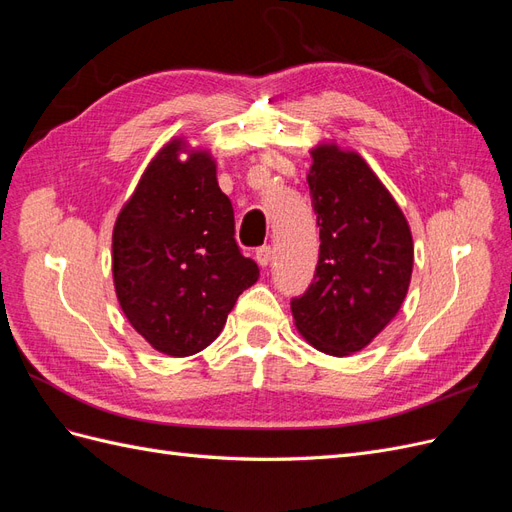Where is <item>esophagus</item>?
Segmentation results:
<instances>
[{"instance_id": "34e87169", "label": "esophagus", "mask_w": 512, "mask_h": 512, "mask_svg": "<svg viewBox=\"0 0 512 512\" xmlns=\"http://www.w3.org/2000/svg\"><path fill=\"white\" fill-rule=\"evenodd\" d=\"M271 258H273L271 245H262V247H258V250H256V262H258L260 267H269Z\"/></svg>"}]
</instances>
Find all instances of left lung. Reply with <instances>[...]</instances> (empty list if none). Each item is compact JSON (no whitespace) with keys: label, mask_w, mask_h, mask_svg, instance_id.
<instances>
[{"label":"left lung","mask_w":512,"mask_h":512,"mask_svg":"<svg viewBox=\"0 0 512 512\" xmlns=\"http://www.w3.org/2000/svg\"><path fill=\"white\" fill-rule=\"evenodd\" d=\"M307 188L320 226L314 284L290 303L309 346L350 356L369 346L404 303L414 241L404 211L361 153L322 141Z\"/></svg>","instance_id":"1"}]
</instances>
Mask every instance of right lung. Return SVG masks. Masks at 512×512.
Listing matches in <instances>:
<instances>
[{
    "label": "right lung",
    "mask_w": 512,
    "mask_h": 512,
    "mask_svg": "<svg viewBox=\"0 0 512 512\" xmlns=\"http://www.w3.org/2000/svg\"><path fill=\"white\" fill-rule=\"evenodd\" d=\"M260 269L239 252L235 211L213 153L175 136L160 147L113 228L121 312L168 356L205 350Z\"/></svg>",
    "instance_id": "1"
}]
</instances>
